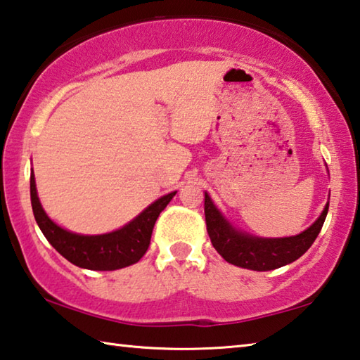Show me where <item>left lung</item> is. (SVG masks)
Instances as JSON below:
<instances>
[{
	"label": "left lung",
	"mask_w": 360,
	"mask_h": 360,
	"mask_svg": "<svg viewBox=\"0 0 360 360\" xmlns=\"http://www.w3.org/2000/svg\"><path fill=\"white\" fill-rule=\"evenodd\" d=\"M329 204H326L323 213L307 231L294 237L283 238H262L253 237L247 232L237 231L226 219L212 202L209 194L205 193V223L207 232L219 255L224 261L234 264L237 267L266 272L291 264L305 253L316 240L321 228L326 221Z\"/></svg>",
	"instance_id": "8db88e82"
}]
</instances>
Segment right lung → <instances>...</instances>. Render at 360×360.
<instances>
[{"label": "right lung", "mask_w": 360, "mask_h": 360, "mask_svg": "<svg viewBox=\"0 0 360 360\" xmlns=\"http://www.w3.org/2000/svg\"><path fill=\"white\" fill-rule=\"evenodd\" d=\"M30 194L37 226L63 257L82 269L117 270L132 266L147 253L156 219L176 191L155 200L122 229L101 236L74 234L55 224L44 212L37 198L33 170L30 176Z\"/></svg>", "instance_id": "obj_1"}]
</instances>
